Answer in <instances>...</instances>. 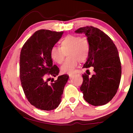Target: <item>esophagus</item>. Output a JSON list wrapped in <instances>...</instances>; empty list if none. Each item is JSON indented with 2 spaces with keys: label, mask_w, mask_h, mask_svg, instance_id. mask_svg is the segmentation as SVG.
Instances as JSON below:
<instances>
[{
  "label": "esophagus",
  "mask_w": 133,
  "mask_h": 133,
  "mask_svg": "<svg viewBox=\"0 0 133 133\" xmlns=\"http://www.w3.org/2000/svg\"><path fill=\"white\" fill-rule=\"evenodd\" d=\"M73 75H75V73H68V75L69 76V77H71V76H72Z\"/></svg>",
  "instance_id": "34e87169"
}]
</instances>
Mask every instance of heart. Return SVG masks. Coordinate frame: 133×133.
I'll use <instances>...</instances> for the list:
<instances>
[{
  "instance_id": "obj_1",
  "label": "heart",
  "mask_w": 133,
  "mask_h": 133,
  "mask_svg": "<svg viewBox=\"0 0 133 133\" xmlns=\"http://www.w3.org/2000/svg\"><path fill=\"white\" fill-rule=\"evenodd\" d=\"M60 47L50 49V57L57 64H62L67 52L69 58L61 67L64 73H71L77 66L78 62H84L89 57L90 43L87 37L77 35H68L60 41Z\"/></svg>"
}]
</instances>
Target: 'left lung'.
Segmentation results:
<instances>
[{
  "label": "left lung",
  "instance_id": "8db88e82",
  "mask_svg": "<svg viewBox=\"0 0 133 133\" xmlns=\"http://www.w3.org/2000/svg\"><path fill=\"white\" fill-rule=\"evenodd\" d=\"M84 33L90 43V53L83 68L93 67L94 75H83L80 90L86 102L98 106L107 104L116 95L120 84L121 66L116 45L110 37L93 26L75 31Z\"/></svg>",
  "mask_w": 133,
  "mask_h": 133
}]
</instances>
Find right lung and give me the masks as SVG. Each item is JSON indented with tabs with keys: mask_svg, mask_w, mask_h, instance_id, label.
Instances as JSON below:
<instances>
[{
	"mask_svg": "<svg viewBox=\"0 0 133 133\" xmlns=\"http://www.w3.org/2000/svg\"><path fill=\"white\" fill-rule=\"evenodd\" d=\"M63 31L57 32L42 29L36 31L22 47L20 55V78L27 99L33 106L50 111L57 108L61 102L64 85L69 76L56 77L59 69L53 64L51 48L55 46Z\"/></svg>",
	"mask_w": 133,
	"mask_h": 133,
	"instance_id": "right-lung-1",
	"label": "right lung"
}]
</instances>
